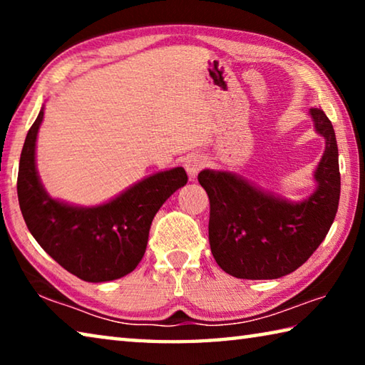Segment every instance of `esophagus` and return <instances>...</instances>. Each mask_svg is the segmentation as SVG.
Listing matches in <instances>:
<instances>
[{
  "instance_id": "esophagus-1",
  "label": "esophagus",
  "mask_w": 365,
  "mask_h": 365,
  "mask_svg": "<svg viewBox=\"0 0 365 365\" xmlns=\"http://www.w3.org/2000/svg\"><path fill=\"white\" fill-rule=\"evenodd\" d=\"M206 165V159L202 156H191L187 159V163H185V170H187V174L190 178H195L197 174H200V170L205 168Z\"/></svg>"
}]
</instances>
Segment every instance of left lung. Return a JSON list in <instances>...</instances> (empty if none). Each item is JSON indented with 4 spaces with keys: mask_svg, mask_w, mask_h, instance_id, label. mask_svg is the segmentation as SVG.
Returning a JSON list of instances; mask_svg holds the SVG:
<instances>
[{
    "mask_svg": "<svg viewBox=\"0 0 365 365\" xmlns=\"http://www.w3.org/2000/svg\"><path fill=\"white\" fill-rule=\"evenodd\" d=\"M325 151L306 200L292 202L227 170L197 174L209 196V245L222 270L237 279H280L301 267L319 248L335 220L339 201L338 146L322 109L309 110Z\"/></svg>",
    "mask_w": 365,
    "mask_h": 365,
    "instance_id": "left-lung-1",
    "label": "left lung"
}]
</instances>
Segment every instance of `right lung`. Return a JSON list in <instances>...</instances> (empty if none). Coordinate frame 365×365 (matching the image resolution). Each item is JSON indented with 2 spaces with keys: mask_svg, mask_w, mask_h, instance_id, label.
<instances>
[{
  "mask_svg": "<svg viewBox=\"0 0 365 365\" xmlns=\"http://www.w3.org/2000/svg\"><path fill=\"white\" fill-rule=\"evenodd\" d=\"M41 120L43 108L27 133L17 175L19 206L30 233L54 261L85 282H110L130 274L145 255L154 215L187 185V172H158L100 206L54 200L43 188L35 164Z\"/></svg>",
  "mask_w": 365,
  "mask_h": 365,
  "instance_id": "add662e5",
  "label": "right lung"
}]
</instances>
